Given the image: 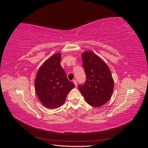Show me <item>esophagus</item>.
<instances>
[{"label": "esophagus", "instance_id": "esophagus-1", "mask_svg": "<svg viewBox=\"0 0 148 148\" xmlns=\"http://www.w3.org/2000/svg\"><path fill=\"white\" fill-rule=\"evenodd\" d=\"M73 83L75 84V86L77 87V81L76 79H74V80H73Z\"/></svg>", "mask_w": 148, "mask_h": 148}]
</instances>
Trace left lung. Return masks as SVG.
Masks as SVG:
<instances>
[{
  "instance_id": "1",
  "label": "left lung",
  "mask_w": 148,
  "mask_h": 148,
  "mask_svg": "<svg viewBox=\"0 0 148 148\" xmlns=\"http://www.w3.org/2000/svg\"><path fill=\"white\" fill-rule=\"evenodd\" d=\"M86 81L79 85V90L88 104L98 107L109 101L112 95L114 83L109 66L92 51L82 54Z\"/></svg>"
}]
</instances>
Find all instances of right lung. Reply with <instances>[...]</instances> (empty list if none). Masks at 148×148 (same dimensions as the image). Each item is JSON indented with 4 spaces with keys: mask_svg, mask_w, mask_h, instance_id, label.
I'll return each mask as SVG.
<instances>
[{
    "mask_svg": "<svg viewBox=\"0 0 148 148\" xmlns=\"http://www.w3.org/2000/svg\"><path fill=\"white\" fill-rule=\"evenodd\" d=\"M61 56L57 52L49 57L39 67L36 76V93L41 104L49 109L63 105L68 93L75 87L60 65Z\"/></svg>",
    "mask_w": 148,
    "mask_h": 148,
    "instance_id": "add662e5",
    "label": "right lung"
}]
</instances>
